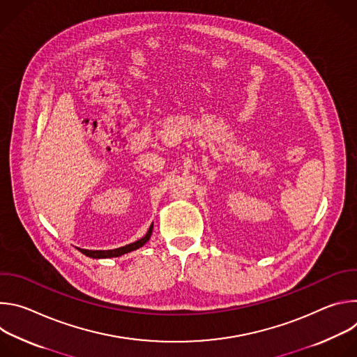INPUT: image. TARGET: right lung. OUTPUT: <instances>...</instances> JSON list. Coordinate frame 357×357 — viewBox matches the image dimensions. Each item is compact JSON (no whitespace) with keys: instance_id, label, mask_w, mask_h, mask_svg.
I'll return each instance as SVG.
<instances>
[{"instance_id":"add662e5","label":"right lung","mask_w":357,"mask_h":357,"mask_svg":"<svg viewBox=\"0 0 357 357\" xmlns=\"http://www.w3.org/2000/svg\"><path fill=\"white\" fill-rule=\"evenodd\" d=\"M152 227H154V225L149 226L146 234H145L142 238H139V240H137V241H134V243H131V244H127V245H124V247H119V248H114V250H84V248H79V251L83 252L84 256L91 257V259H112V257H120V256H123V254H126V252H130V251H134V250L142 247V245L149 240V237H151V234H152Z\"/></svg>"}]
</instances>
